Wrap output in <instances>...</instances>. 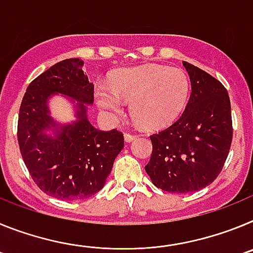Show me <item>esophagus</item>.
Listing matches in <instances>:
<instances>
[{
  "instance_id": "obj_1",
  "label": "esophagus",
  "mask_w": 253,
  "mask_h": 253,
  "mask_svg": "<svg viewBox=\"0 0 253 253\" xmlns=\"http://www.w3.org/2000/svg\"><path fill=\"white\" fill-rule=\"evenodd\" d=\"M124 138H125V142H131V140H134L135 138H137V135L131 133H125Z\"/></svg>"
}]
</instances>
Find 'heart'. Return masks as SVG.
Listing matches in <instances>:
<instances>
[{"mask_svg": "<svg viewBox=\"0 0 253 253\" xmlns=\"http://www.w3.org/2000/svg\"><path fill=\"white\" fill-rule=\"evenodd\" d=\"M189 92V77L182 69L146 64L114 76L110 88L100 86L96 90V99L111 115H122L124 102H131L134 122L143 129L153 130L175 122L184 110Z\"/></svg>", "mask_w": 253, "mask_h": 253, "instance_id": "heart-1", "label": "heart"}]
</instances>
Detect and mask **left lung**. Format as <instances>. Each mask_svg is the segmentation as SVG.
<instances>
[{"label":"left lung","instance_id":"8db88e82","mask_svg":"<svg viewBox=\"0 0 253 253\" xmlns=\"http://www.w3.org/2000/svg\"><path fill=\"white\" fill-rule=\"evenodd\" d=\"M191 95L180 119L152 134V154L144 169L158 189L194 193L218 177L233 137L231 100L220 82L199 67L182 62Z\"/></svg>","mask_w":253,"mask_h":253}]
</instances>
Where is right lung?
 <instances>
[{
	"label": "right lung",
	"mask_w": 253,
	"mask_h": 253,
	"mask_svg": "<svg viewBox=\"0 0 253 253\" xmlns=\"http://www.w3.org/2000/svg\"><path fill=\"white\" fill-rule=\"evenodd\" d=\"M82 66V60L71 58L46 69L28 86L19 111L17 140L26 169L42 191L60 200L100 191L124 148L122 131L99 130L87 119L84 104H93V84ZM54 93L79 101L76 122L59 126L51 119L47 100Z\"/></svg>",
	"instance_id": "right-lung-1"
}]
</instances>
